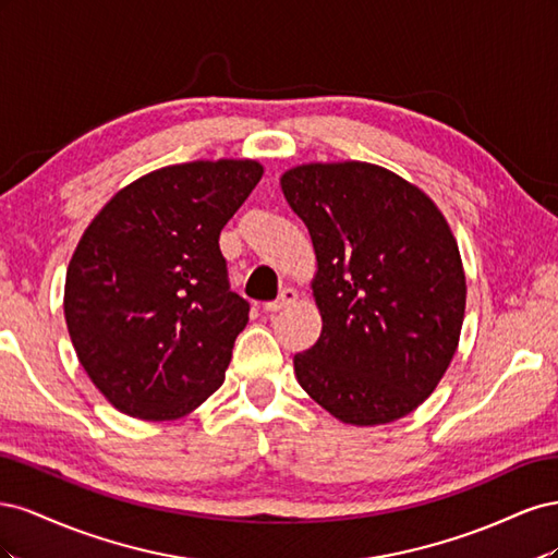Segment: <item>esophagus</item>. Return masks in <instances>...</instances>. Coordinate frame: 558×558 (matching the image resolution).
<instances>
[{
  "instance_id": "1",
  "label": "esophagus",
  "mask_w": 558,
  "mask_h": 558,
  "mask_svg": "<svg viewBox=\"0 0 558 558\" xmlns=\"http://www.w3.org/2000/svg\"><path fill=\"white\" fill-rule=\"evenodd\" d=\"M295 300H298V291H295V289H283V291L279 293V298H277V300H272V302H265L263 310H265L267 314H275V312H279V310H283V307L293 305Z\"/></svg>"
}]
</instances>
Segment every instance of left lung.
<instances>
[{
  "label": "left lung",
  "mask_w": 558,
  "mask_h": 558,
  "mask_svg": "<svg viewBox=\"0 0 558 558\" xmlns=\"http://www.w3.org/2000/svg\"><path fill=\"white\" fill-rule=\"evenodd\" d=\"M307 226L324 328L295 353L300 386L353 426L402 418L449 367L465 312V275L433 202L367 162L302 165L281 177Z\"/></svg>",
  "instance_id": "left-lung-1"
}]
</instances>
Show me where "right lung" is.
<instances>
[{
	"instance_id": "right-lung-1",
	"label": "right lung",
	"mask_w": 558,
	"mask_h": 558,
	"mask_svg": "<svg viewBox=\"0 0 558 558\" xmlns=\"http://www.w3.org/2000/svg\"><path fill=\"white\" fill-rule=\"evenodd\" d=\"M260 177L253 160L162 167L118 193L81 238L64 318L116 410L177 418L223 384L251 307L230 291L218 238Z\"/></svg>"
}]
</instances>
